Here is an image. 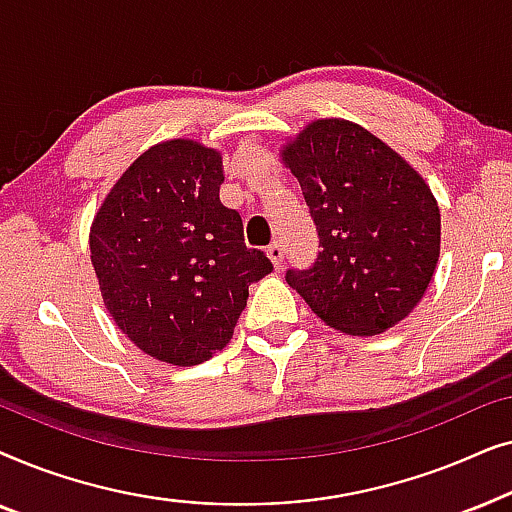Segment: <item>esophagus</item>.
Instances as JSON below:
<instances>
[{"label": "esophagus", "instance_id": "obj_1", "mask_svg": "<svg viewBox=\"0 0 512 512\" xmlns=\"http://www.w3.org/2000/svg\"><path fill=\"white\" fill-rule=\"evenodd\" d=\"M268 258L272 261V265H275V268L279 270L282 268V263H284V244L279 242V240H275L268 247Z\"/></svg>", "mask_w": 512, "mask_h": 512}]
</instances>
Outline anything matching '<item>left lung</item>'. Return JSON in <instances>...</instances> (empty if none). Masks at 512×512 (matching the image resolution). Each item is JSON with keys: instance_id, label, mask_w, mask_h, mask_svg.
Listing matches in <instances>:
<instances>
[{"instance_id": "left-lung-1", "label": "left lung", "mask_w": 512, "mask_h": 512, "mask_svg": "<svg viewBox=\"0 0 512 512\" xmlns=\"http://www.w3.org/2000/svg\"><path fill=\"white\" fill-rule=\"evenodd\" d=\"M279 158L303 188L317 223L319 256L289 270L326 326L377 335L415 310L440 256V209L408 160L345 118H317Z\"/></svg>"}]
</instances>
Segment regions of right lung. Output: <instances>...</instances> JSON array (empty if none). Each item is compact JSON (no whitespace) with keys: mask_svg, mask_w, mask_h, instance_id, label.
<instances>
[{"mask_svg":"<svg viewBox=\"0 0 512 512\" xmlns=\"http://www.w3.org/2000/svg\"><path fill=\"white\" fill-rule=\"evenodd\" d=\"M223 153L195 139L146 149L111 186L90 226L102 300L153 359L198 366L233 338L249 284L272 272L221 205Z\"/></svg>","mask_w":512,"mask_h":512,"instance_id":"add662e5","label":"right lung"}]
</instances>
